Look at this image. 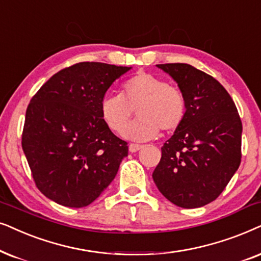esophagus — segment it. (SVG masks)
Wrapping results in <instances>:
<instances>
[{
	"mask_svg": "<svg viewBox=\"0 0 261 261\" xmlns=\"http://www.w3.org/2000/svg\"><path fill=\"white\" fill-rule=\"evenodd\" d=\"M142 148H143V145H141V144H135V143L128 144V150H130L131 152H136Z\"/></svg>",
	"mask_w": 261,
	"mask_h": 261,
	"instance_id": "esophagus-1",
	"label": "esophagus"
}]
</instances>
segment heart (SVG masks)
Listing matches in <instances>:
<instances>
[{
    "instance_id": "1",
    "label": "heart",
    "mask_w": 261,
    "mask_h": 261,
    "mask_svg": "<svg viewBox=\"0 0 261 261\" xmlns=\"http://www.w3.org/2000/svg\"><path fill=\"white\" fill-rule=\"evenodd\" d=\"M136 109L139 118L124 125ZM103 123L110 130L120 133L131 141L144 142L155 138L160 128L171 133L186 116V100L178 87L148 72H138L121 86L120 94L103 96L100 103Z\"/></svg>"
}]
</instances>
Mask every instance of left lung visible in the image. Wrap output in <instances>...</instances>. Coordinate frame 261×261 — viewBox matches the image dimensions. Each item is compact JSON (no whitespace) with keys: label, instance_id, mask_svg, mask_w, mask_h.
I'll use <instances>...</instances> for the list:
<instances>
[{"label":"left lung","instance_id":"left-lung-1","mask_svg":"<svg viewBox=\"0 0 261 261\" xmlns=\"http://www.w3.org/2000/svg\"><path fill=\"white\" fill-rule=\"evenodd\" d=\"M156 67L178 83L186 116L161 148L152 179L175 205L204 206L220 196L241 162L238 109L224 87L206 72L185 63Z\"/></svg>","mask_w":261,"mask_h":261}]
</instances>
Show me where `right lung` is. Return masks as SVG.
Returning a JSON list of instances; mask_svg holds the SVG:
<instances>
[{
    "instance_id": "add662e5",
    "label": "right lung",
    "mask_w": 261,
    "mask_h": 261,
    "mask_svg": "<svg viewBox=\"0 0 261 261\" xmlns=\"http://www.w3.org/2000/svg\"><path fill=\"white\" fill-rule=\"evenodd\" d=\"M130 69L74 64L52 76L31 100L21 143L34 182L48 199L83 207L112 182L128 148L103 123L100 103Z\"/></svg>"
}]
</instances>
